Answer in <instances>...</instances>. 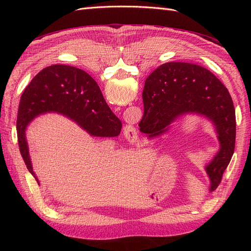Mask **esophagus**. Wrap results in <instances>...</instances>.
Segmentation results:
<instances>
[{
    "label": "esophagus",
    "mask_w": 251,
    "mask_h": 251,
    "mask_svg": "<svg viewBox=\"0 0 251 251\" xmlns=\"http://www.w3.org/2000/svg\"><path fill=\"white\" fill-rule=\"evenodd\" d=\"M124 134L128 141H135L137 139V130L133 125H126L124 127Z\"/></svg>",
    "instance_id": "obj_1"
}]
</instances>
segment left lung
<instances>
[{"instance_id":"obj_1","label":"left lung","mask_w":251,"mask_h":251,"mask_svg":"<svg viewBox=\"0 0 251 251\" xmlns=\"http://www.w3.org/2000/svg\"><path fill=\"white\" fill-rule=\"evenodd\" d=\"M142 98V120L150 125L153 137L168 132L175 121L187 114L210 121L220 149L205 171L210 181L209 191H215L234 151L235 112L228 90L201 66L170 62L150 74Z\"/></svg>"}]
</instances>
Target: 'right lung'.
<instances>
[{"label": "right lung", "mask_w": 251, "mask_h": 251, "mask_svg": "<svg viewBox=\"0 0 251 251\" xmlns=\"http://www.w3.org/2000/svg\"><path fill=\"white\" fill-rule=\"evenodd\" d=\"M46 113L67 117L93 137H115L123 126L105 102L97 82L87 72L68 65L45 68L22 94L17 120L21 155L37 183L40 181L32 169L26 130L35 117Z\"/></svg>", "instance_id": "obj_1"}]
</instances>
